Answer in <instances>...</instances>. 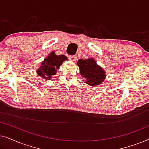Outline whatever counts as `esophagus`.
I'll return each mask as SVG.
<instances>
[{"label": "esophagus", "mask_w": 149, "mask_h": 149, "mask_svg": "<svg viewBox=\"0 0 149 149\" xmlns=\"http://www.w3.org/2000/svg\"><path fill=\"white\" fill-rule=\"evenodd\" d=\"M68 59L70 61H72V62H75L77 60V57L74 56H68Z\"/></svg>", "instance_id": "esophagus-1"}]
</instances>
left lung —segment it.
<instances>
[{"mask_svg": "<svg viewBox=\"0 0 149 149\" xmlns=\"http://www.w3.org/2000/svg\"><path fill=\"white\" fill-rule=\"evenodd\" d=\"M79 67V72L85 79V83L92 87H96L101 84L106 79V72L100 66L97 64L93 58L86 60H80L77 62Z\"/></svg>", "mask_w": 149, "mask_h": 149, "instance_id": "1", "label": "left lung"}]
</instances>
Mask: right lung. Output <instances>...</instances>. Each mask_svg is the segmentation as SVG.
<instances>
[{
  "instance_id": "add662e5",
  "label": "right lung",
  "mask_w": 149,
  "mask_h": 149,
  "mask_svg": "<svg viewBox=\"0 0 149 149\" xmlns=\"http://www.w3.org/2000/svg\"><path fill=\"white\" fill-rule=\"evenodd\" d=\"M66 60H68V58L64 55L58 56L52 52L41 62L39 68L36 70V73L46 80H51L52 76L56 74L59 68Z\"/></svg>"
}]
</instances>
